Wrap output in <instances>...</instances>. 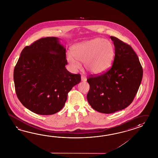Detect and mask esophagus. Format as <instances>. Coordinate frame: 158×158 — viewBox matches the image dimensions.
I'll return each instance as SVG.
<instances>
[{"label":"esophagus","mask_w":158,"mask_h":158,"mask_svg":"<svg viewBox=\"0 0 158 158\" xmlns=\"http://www.w3.org/2000/svg\"><path fill=\"white\" fill-rule=\"evenodd\" d=\"M81 80L83 81H87V77H85L84 75H81Z\"/></svg>","instance_id":"esophagus-1"}]
</instances>
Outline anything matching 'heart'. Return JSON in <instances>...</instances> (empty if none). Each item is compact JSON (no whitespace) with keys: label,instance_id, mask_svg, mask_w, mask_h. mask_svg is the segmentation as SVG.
Here are the masks:
<instances>
[{"label":"heart","instance_id":"heart-1","mask_svg":"<svg viewBox=\"0 0 158 158\" xmlns=\"http://www.w3.org/2000/svg\"><path fill=\"white\" fill-rule=\"evenodd\" d=\"M112 44L102 38H95L78 43L72 48V54L66 55L67 60L74 69L80 67V63H85L89 73L100 74L110 67L114 56Z\"/></svg>","mask_w":158,"mask_h":158}]
</instances>
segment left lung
I'll list each match as a JSON object with an SVG mask.
<instances>
[{
	"mask_svg": "<svg viewBox=\"0 0 158 158\" xmlns=\"http://www.w3.org/2000/svg\"><path fill=\"white\" fill-rule=\"evenodd\" d=\"M115 46L111 69L99 76L87 79L89 90L87 98L93 109L104 114L123 110L131 104L138 91L143 69L130 45L110 36Z\"/></svg>",
	"mask_w": 158,
	"mask_h": 158,
	"instance_id": "left-lung-1",
	"label": "left lung"
}]
</instances>
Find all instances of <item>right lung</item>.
I'll return each mask as SVG.
<instances>
[{"label": "right lung", "instance_id": "1", "mask_svg": "<svg viewBox=\"0 0 158 158\" xmlns=\"http://www.w3.org/2000/svg\"><path fill=\"white\" fill-rule=\"evenodd\" d=\"M65 48L56 37H47L24 48L14 71L16 94L27 109L52 115L65 104L68 93L81 81L65 69Z\"/></svg>", "mask_w": 158, "mask_h": 158}]
</instances>
